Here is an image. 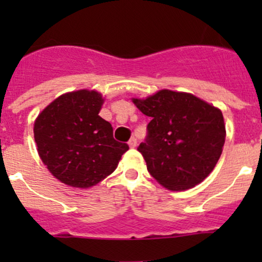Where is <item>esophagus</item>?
<instances>
[{
    "instance_id": "1",
    "label": "esophagus",
    "mask_w": 262,
    "mask_h": 262,
    "mask_svg": "<svg viewBox=\"0 0 262 262\" xmlns=\"http://www.w3.org/2000/svg\"><path fill=\"white\" fill-rule=\"evenodd\" d=\"M128 144H129V147H130V148L137 147V139L136 138H130V139H129Z\"/></svg>"
}]
</instances>
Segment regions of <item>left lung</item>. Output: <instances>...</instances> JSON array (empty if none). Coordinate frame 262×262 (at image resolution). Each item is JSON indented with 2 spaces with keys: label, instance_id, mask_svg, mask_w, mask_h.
<instances>
[{
  "label": "left lung",
  "instance_id": "left-lung-1",
  "mask_svg": "<svg viewBox=\"0 0 262 262\" xmlns=\"http://www.w3.org/2000/svg\"><path fill=\"white\" fill-rule=\"evenodd\" d=\"M133 102L150 116L138 150L152 178L170 190H186L212 172L226 141L221 110L194 95L170 90Z\"/></svg>",
  "mask_w": 262,
  "mask_h": 262
}]
</instances>
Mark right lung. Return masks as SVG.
I'll list each match as a JSON object with an SVG mask.
<instances>
[{"mask_svg":"<svg viewBox=\"0 0 262 262\" xmlns=\"http://www.w3.org/2000/svg\"><path fill=\"white\" fill-rule=\"evenodd\" d=\"M99 92L80 90L48 105L34 124L44 165L59 181L75 187L99 184L118 166L126 143L115 141L113 126L99 115Z\"/></svg>","mask_w":262,"mask_h":262,"instance_id":"right-lung-1","label":"right lung"}]
</instances>
